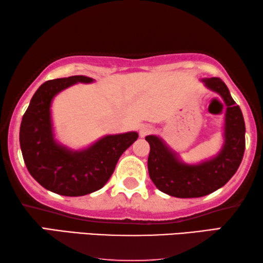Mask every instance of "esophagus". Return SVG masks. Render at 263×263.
<instances>
[{
	"label": "esophagus",
	"mask_w": 263,
	"mask_h": 263,
	"mask_svg": "<svg viewBox=\"0 0 263 263\" xmlns=\"http://www.w3.org/2000/svg\"><path fill=\"white\" fill-rule=\"evenodd\" d=\"M152 131H153L152 126H149V125H143V126L139 128V136L141 137V138H144V137L149 135Z\"/></svg>",
	"instance_id": "esophagus-1"
}]
</instances>
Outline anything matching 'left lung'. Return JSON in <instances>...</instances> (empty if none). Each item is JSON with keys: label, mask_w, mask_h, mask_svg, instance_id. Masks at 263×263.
Wrapping results in <instances>:
<instances>
[{"label": "left lung", "mask_w": 263, "mask_h": 263, "mask_svg": "<svg viewBox=\"0 0 263 263\" xmlns=\"http://www.w3.org/2000/svg\"><path fill=\"white\" fill-rule=\"evenodd\" d=\"M201 81L226 104L224 141L220 152L211 159L191 165L179 159L178 154L159 137L145 138L151 147L147 159L149 178L158 190L176 198H200L226 185L239 168L245 153L243 116L227 85L218 77Z\"/></svg>", "instance_id": "1"}]
</instances>
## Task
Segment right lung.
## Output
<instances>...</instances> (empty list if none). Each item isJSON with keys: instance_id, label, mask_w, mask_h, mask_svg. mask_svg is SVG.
I'll list each match as a JSON object with an SVG mask.
<instances>
[{"instance_id": "right-lung-1", "label": "right lung", "mask_w": 263, "mask_h": 263, "mask_svg": "<svg viewBox=\"0 0 263 263\" xmlns=\"http://www.w3.org/2000/svg\"><path fill=\"white\" fill-rule=\"evenodd\" d=\"M92 82L86 76H71L43 83L32 96L21 123L20 145L29 173L44 189L65 197L101 190L120 156L138 138L137 132L110 135L79 151L57 143L50 112L53 97L76 83Z\"/></svg>"}]
</instances>
